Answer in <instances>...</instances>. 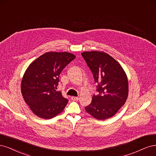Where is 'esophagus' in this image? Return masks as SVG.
Instances as JSON below:
<instances>
[{"instance_id": "34e87169", "label": "esophagus", "mask_w": 156, "mask_h": 156, "mask_svg": "<svg viewBox=\"0 0 156 156\" xmlns=\"http://www.w3.org/2000/svg\"><path fill=\"white\" fill-rule=\"evenodd\" d=\"M79 99V98L78 97H71V100H74H74H78Z\"/></svg>"}]
</instances>
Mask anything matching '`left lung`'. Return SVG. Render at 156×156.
Returning a JSON list of instances; mask_svg holds the SVG:
<instances>
[{"instance_id": "obj_1", "label": "left lung", "mask_w": 156, "mask_h": 156, "mask_svg": "<svg viewBox=\"0 0 156 156\" xmlns=\"http://www.w3.org/2000/svg\"><path fill=\"white\" fill-rule=\"evenodd\" d=\"M98 83L99 94L94 95L85 111L98 120L112 117L125 104L128 96L127 75L119 63L102 51L82 53Z\"/></svg>"}]
</instances>
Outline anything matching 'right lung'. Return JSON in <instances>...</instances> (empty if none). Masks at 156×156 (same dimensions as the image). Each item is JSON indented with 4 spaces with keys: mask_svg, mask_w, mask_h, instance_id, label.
Wrapping results in <instances>:
<instances>
[{
    "mask_svg": "<svg viewBox=\"0 0 156 156\" xmlns=\"http://www.w3.org/2000/svg\"><path fill=\"white\" fill-rule=\"evenodd\" d=\"M76 58L67 52H48L32 62L21 81V93L32 112L39 118L50 119L62 113L68 102L56 90L59 76Z\"/></svg>",
    "mask_w": 156,
    "mask_h": 156,
    "instance_id": "1",
    "label": "right lung"
}]
</instances>
